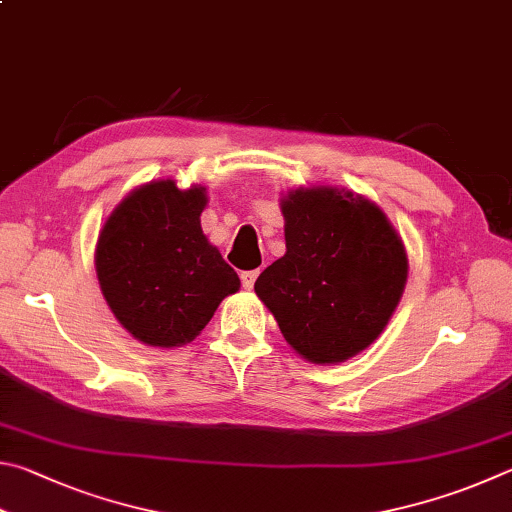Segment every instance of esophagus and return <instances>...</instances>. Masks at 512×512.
Segmentation results:
<instances>
[{
	"mask_svg": "<svg viewBox=\"0 0 512 512\" xmlns=\"http://www.w3.org/2000/svg\"><path fill=\"white\" fill-rule=\"evenodd\" d=\"M256 279H258V270H251V272H242V274H240L242 288H245V290H251V288H254Z\"/></svg>",
	"mask_w": 512,
	"mask_h": 512,
	"instance_id": "esophagus-1",
	"label": "esophagus"
}]
</instances>
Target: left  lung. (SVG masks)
<instances>
[{
    "label": "left lung",
    "instance_id": "obj_1",
    "mask_svg": "<svg viewBox=\"0 0 512 512\" xmlns=\"http://www.w3.org/2000/svg\"><path fill=\"white\" fill-rule=\"evenodd\" d=\"M285 254L254 290L303 360L339 364L387 328L409 274L405 242L378 204L337 186L281 197Z\"/></svg>",
    "mask_w": 512,
    "mask_h": 512
}]
</instances>
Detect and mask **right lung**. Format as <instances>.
Returning a JSON list of instances; mask_svg holds the SVG:
<instances>
[{"label": "right lung", "instance_id": "1", "mask_svg": "<svg viewBox=\"0 0 512 512\" xmlns=\"http://www.w3.org/2000/svg\"><path fill=\"white\" fill-rule=\"evenodd\" d=\"M206 188L152 179L107 215L96 276L116 321L146 346H184L202 333L240 279L204 236Z\"/></svg>", "mask_w": 512, "mask_h": 512}]
</instances>
